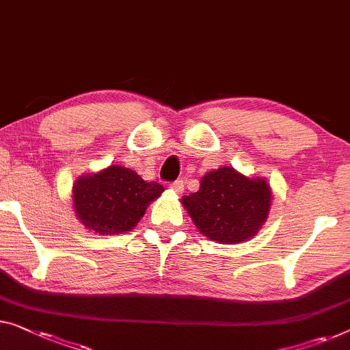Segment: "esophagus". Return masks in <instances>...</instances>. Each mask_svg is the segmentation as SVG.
Returning <instances> with one entry per match:
<instances>
[{
	"mask_svg": "<svg viewBox=\"0 0 350 350\" xmlns=\"http://www.w3.org/2000/svg\"><path fill=\"white\" fill-rule=\"evenodd\" d=\"M170 189H173L176 193H182V191H184V180L177 179L174 182H171Z\"/></svg>",
	"mask_w": 350,
	"mask_h": 350,
	"instance_id": "34e87169",
	"label": "esophagus"
}]
</instances>
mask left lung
Here are the masks:
<instances>
[{
    "label": "left lung",
    "instance_id": "1",
    "mask_svg": "<svg viewBox=\"0 0 350 350\" xmlns=\"http://www.w3.org/2000/svg\"><path fill=\"white\" fill-rule=\"evenodd\" d=\"M182 204L207 239L239 243L253 237L267 220L272 190L264 177H247L223 166L202 177L200 190L182 196Z\"/></svg>",
    "mask_w": 350,
    "mask_h": 350
}]
</instances>
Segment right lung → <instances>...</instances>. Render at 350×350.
<instances>
[{
  "mask_svg": "<svg viewBox=\"0 0 350 350\" xmlns=\"http://www.w3.org/2000/svg\"><path fill=\"white\" fill-rule=\"evenodd\" d=\"M72 191L78 220L94 232L114 236L137 226L165 189L157 182L143 180L132 170L111 165L78 177Z\"/></svg>",
  "mask_w": 350,
  "mask_h": 350,
  "instance_id": "obj_1",
  "label": "right lung"
}]
</instances>
